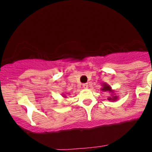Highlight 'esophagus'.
Instances as JSON below:
<instances>
[{
  "mask_svg": "<svg viewBox=\"0 0 152 152\" xmlns=\"http://www.w3.org/2000/svg\"><path fill=\"white\" fill-rule=\"evenodd\" d=\"M82 87H83L84 89H87V87H88V85H87V83H85V84H83V85H82Z\"/></svg>",
  "mask_w": 152,
  "mask_h": 152,
  "instance_id": "esophagus-1",
  "label": "esophagus"
}]
</instances>
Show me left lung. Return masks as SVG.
<instances>
[{"mask_svg": "<svg viewBox=\"0 0 152 152\" xmlns=\"http://www.w3.org/2000/svg\"><path fill=\"white\" fill-rule=\"evenodd\" d=\"M101 90H102V91H110L112 93H113V90H112L111 87H110V85H108L106 83H104L103 85H102V88L101 89ZM112 97H109L108 100L110 101H116L118 99V97L116 96H113V95H111Z\"/></svg>", "mask_w": 152, "mask_h": 152, "instance_id": "left-lung-1", "label": "left lung"}]
</instances>
